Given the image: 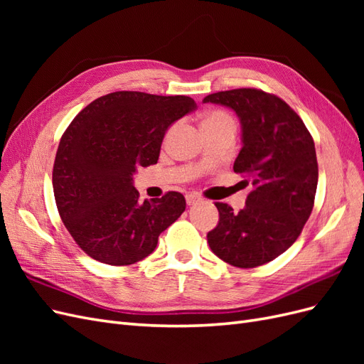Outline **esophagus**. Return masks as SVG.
<instances>
[{
  "label": "esophagus",
  "mask_w": 364,
  "mask_h": 364,
  "mask_svg": "<svg viewBox=\"0 0 364 364\" xmlns=\"http://www.w3.org/2000/svg\"><path fill=\"white\" fill-rule=\"evenodd\" d=\"M185 199H186V205H196V203H199L202 199H200V197L199 196H197V194H186V197H185Z\"/></svg>",
  "instance_id": "1"
}]
</instances>
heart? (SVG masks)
I'll return each instance as SVG.
<instances>
[{
    "instance_id": "b5f03b06",
    "label": "heart",
    "mask_w": 364,
    "mask_h": 364,
    "mask_svg": "<svg viewBox=\"0 0 364 364\" xmlns=\"http://www.w3.org/2000/svg\"><path fill=\"white\" fill-rule=\"evenodd\" d=\"M214 126H234V121L223 111H209L202 118V127Z\"/></svg>"
}]
</instances>
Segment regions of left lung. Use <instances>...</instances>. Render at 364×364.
Wrapping results in <instances>:
<instances>
[{"instance_id":"left-lung-1","label":"left lung","mask_w":364,"mask_h":364,"mask_svg":"<svg viewBox=\"0 0 364 364\" xmlns=\"http://www.w3.org/2000/svg\"><path fill=\"white\" fill-rule=\"evenodd\" d=\"M203 103L237 114L243 147L234 171L246 174L252 185L238 213L215 203L220 218L208 232V245L230 266H262L294 243L313 211L318 179L314 141L301 117L273 94L241 87L209 94Z\"/></svg>"}]
</instances>
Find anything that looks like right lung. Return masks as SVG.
<instances>
[{
	"label": "right lung",
	"mask_w": 364,
	"mask_h": 364,
	"mask_svg": "<svg viewBox=\"0 0 364 364\" xmlns=\"http://www.w3.org/2000/svg\"><path fill=\"white\" fill-rule=\"evenodd\" d=\"M196 107L185 95L118 91L71 121L54 161L53 190L65 228L91 258L109 266L144 259L185 211L176 191L139 202L134 176L158 162L165 132Z\"/></svg>",
	"instance_id": "1"
}]
</instances>
